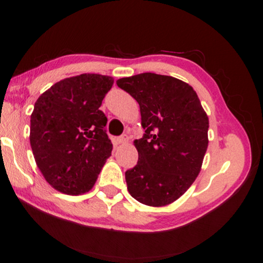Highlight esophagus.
<instances>
[{
  "instance_id": "34e87169",
  "label": "esophagus",
  "mask_w": 263,
  "mask_h": 263,
  "mask_svg": "<svg viewBox=\"0 0 263 263\" xmlns=\"http://www.w3.org/2000/svg\"><path fill=\"white\" fill-rule=\"evenodd\" d=\"M117 141H118V143H127L128 142V136L125 135V134L118 136Z\"/></svg>"
}]
</instances>
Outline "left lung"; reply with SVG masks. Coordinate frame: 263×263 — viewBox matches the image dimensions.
Wrapping results in <instances>:
<instances>
[{"label":"left lung","mask_w":263,"mask_h":263,"mask_svg":"<svg viewBox=\"0 0 263 263\" xmlns=\"http://www.w3.org/2000/svg\"><path fill=\"white\" fill-rule=\"evenodd\" d=\"M117 86L140 105L145 134L135 140L138 164L125 171L128 192L160 207L184 194L201 170L208 146V117L192 86L154 73L122 78Z\"/></svg>","instance_id":"1"}]
</instances>
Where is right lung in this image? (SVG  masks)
<instances>
[{
  "mask_svg": "<svg viewBox=\"0 0 263 263\" xmlns=\"http://www.w3.org/2000/svg\"><path fill=\"white\" fill-rule=\"evenodd\" d=\"M112 85L111 77L81 74L56 82L34 104L32 152L46 181L61 193L88 192L111 156L107 118L99 107Z\"/></svg>",
  "mask_w": 263,
  "mask_h": 263,
  "instance_id": "1",
  "label": "right lung"
}]
</instances>
